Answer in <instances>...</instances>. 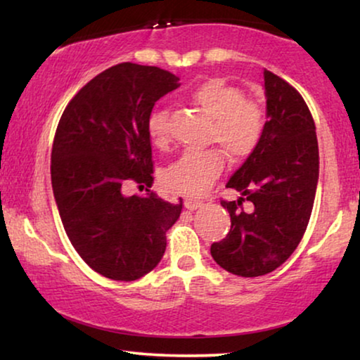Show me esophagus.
Segmentation results:
<instances>
[{
    "label": "esophagus",
    "instance_id": "34e87169",
    "mask_svg": "<svg viewBox=\"0 0 360 360\" xmlns=\"http://www.w3.org/2000/svg\"><path fill=\"white\" fill-rule=\"evenodd\" d=\"M201 205H203V201H201V200H193V198H186L185 200V208L186 210H198Z\"/></svg>",
    "mask_w": 360,
    "mask_h": 360
}]
</instances>
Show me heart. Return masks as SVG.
<instances>
[{"instance_id":"obj_1","label":"heart","mask_w":360,"mask_h":360,"mask_svg":"<svg viewBox=\"0 0 360 360\" xmlns=\"http://www.w3.org/2000/svg\"><path fill=\"white\" fill-rule=\"evenodd\" d=\"M190 100L213 120L210 141L218 142L231 159L243 160L254 154L267 127V112L259 101L245 98L240 88L221 78L198 83L190 91ZM147 131L155 144H167V112H152ZM223 169L224 157L218 149L185 152L164 172V181L185 195H203Z\"/></svg>"}]
</instances>
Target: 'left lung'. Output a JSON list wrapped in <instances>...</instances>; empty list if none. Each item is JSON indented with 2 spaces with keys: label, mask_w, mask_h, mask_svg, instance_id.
I'll return each mask as SVG.
<instances>
[{
  "label": "left lung",
  "mask_w": 360,
  "mask_h": 360,
  "mask_svg": "<svg viewBox=\"0 0 360 360\" xmlns=\"http://www.w3.org/2000/svg\"><path fill=\"white\" fill-rule=\"evenodd\" d=\"M267 127L257 149L236 170L226 188L238 201H221L231 229L211 255L239 277H260L280 267L298 248L311 216L319 174L316 127L303 96L264 70ZM249 200V210L243 203Z\"/></svg>",
  "instance_id": "1"
}]
</instances>
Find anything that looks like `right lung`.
I'll use <instances>...</instances> for the list:
<instances>
[{
  "mask_svg": "<svg viewBox=\"0 0 360 360\" xmlns=\"http://www.w3.org/2000/svg\"><path fill=\"white\" fill-rule=\"evenodd\" d=\"M179 86L159 67L117 63L88 82L58 121L51 160L58 213L78 255L106 278L131 282L155 269L181 213V198L169 203L149 190L147 131L155 101ZM129 181L148 193L122 195Z\"/></svg>",
  "mask_w": 360,
  "mask_h": 360,
  "instance_id": "add662e5",
  "label": "right lung"
}]
</instances>
